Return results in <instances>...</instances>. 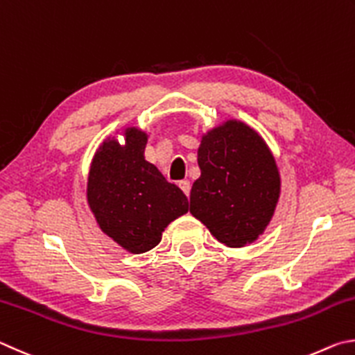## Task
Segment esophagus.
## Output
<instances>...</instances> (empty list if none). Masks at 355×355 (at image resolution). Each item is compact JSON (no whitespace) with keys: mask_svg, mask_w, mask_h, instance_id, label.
<instances>
[{"mask_svg":"<svg viewBox=\"0 0 355 355\" xmlns=\"http://www.w3.org/2000/svg\"><path fill=\"white\" fill-rule=\"evenodd\" d=\"M179 187H181V190L184 191L185 195H190V189H191V185H190V181L189 179H182V181H179Z\"/></svg>","mask_w":355,"mask_h":355,"instance_id":"34e87169","label":"esophagus"}]
</instances>
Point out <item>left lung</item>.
<instances>
[{
    "mask_svg": "<svg viewBox=\"0 0 355 355\" xmlns=\"http://www.w3.org/2000/svg\"><path fill=\"white\" fill-rule=\"evenodd\" d=\"M201 178L190 191V212L231 248L256 240L268 225L281 191L275 157L262 137L227 121L202 137Z\"/></svg>",
    "mask_w": 355,
    "mask_h": 355,
    "instance_id": "8db88e82",
    "label": "left lung"
}]
</instances>
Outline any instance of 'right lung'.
<instances>
[{"mask_svg":"<svg viewBox=\"0 0 355 355\" xmlns=\"http://www.w3.org/2000/svg\"><path fill=\"white\" fill-rule=\"evenodd\" d=\"M148 137L124 130V145L104 141L90 168L87 200L103 232L124 250L141 254L159 245L162 231L189 212V200L145 160Z\"/></svg>","mask_w":355,"mask_h":355,"instance_id":"add662e5","label":"right lung"}]
</instances>
